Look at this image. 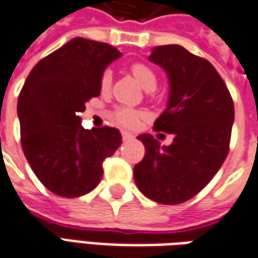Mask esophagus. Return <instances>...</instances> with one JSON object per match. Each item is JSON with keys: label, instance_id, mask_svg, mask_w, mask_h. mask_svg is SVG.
<instances>
[{"label": "esophagus", "instance_id": "esophagus-1", "mask_svg": "<svg viewBox=\"0 0 258 258\" xmlns=\"http://www.w3.org/2000/svg\"><path fill=\"white\" fill-rule=\"evenodd\" d=\"M121 136H122V140H124V141H128V140H133V138H134V136H133L131 133H127V131H122Z\"/></svg>", "mask_w": 258, "mask_h": 258}]
</instances>
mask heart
Here are the masks:
<instances>
[{"label": "heart", "mask_w": 258, "mask_h": 258, "mask_svg": "<svg viewBox=\"0 0 258 258\" xmlns=\"http://www.w3.org/2000/svg\"><path fill=\"white\" fill-rule=\"evenodd\" d=\"M131 73L134 78L137 80V83L146 91H154L157 87V80L156 73L151 70V68L146 66V64H134L131 67ZM112 83V73L111 70H105L101 76V90L104 93H107L110 88H111ZM141 118V112L136 111V110H130V108H118L114 111V120L115 122L124 127V128H133L138 124V121Z\"/></svg>", "instance_id": "heart-1"}]
</instances>
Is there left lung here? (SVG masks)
<instances>
[{
	"label": "left lung",
	"mask_w": 258,
	"mask_h": 258,
	"mask_svg": "<svg viewBox=\"0 0 258 258\" xmlns=\"http://www.w3.org/2000/svg\"><path fill=\"white\" fill-rule=\"evenodd\" d=\"M148 61L164 70L170 84L154 130L174 140L161 146L151 134L138 136L146 156L134 167V180L150 200L180 204L199 194L224 163L234 104L216 68L181 45L154 47Z\"/></svg>",
	"instance_id": "1"
}]
</instances>
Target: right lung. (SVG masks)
I'll return each instance as SVG.
<instances>
[{"instance_id": "right-lung-1", "label": "right lung", "mask_w": 258, "mask_h": 258, "mask_svg": "<svg viewBox=\"0 0 258 258\" xmlns=\"http://www.w3.org/2000/svg\"><path fill=\"white\" fill-rule=\"evenodd\" d=\"M121 57L115 47L77 37L32 68L18 97L24 154L49 191L80 197L102 177V161L121 144L112 127L85 130L80 114L100 95L104 70Z\"/></svg>"}]
</instances>
